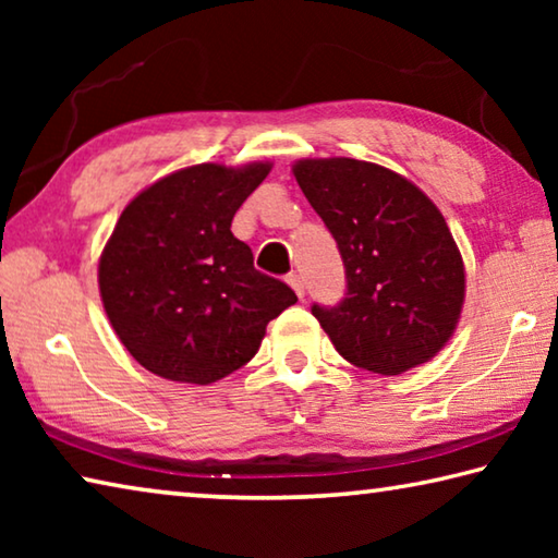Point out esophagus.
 Listing matches in <instances>:
<instances>
[{
  "instance_id": "esophagus-1",
  "label": "esophagus",
  "mask_w": 558,
  "mask_h": 558,
  "mask_svg": "<svg viewBox=\"0 0 558 558\" xmlns=\"http://www.w3.org/2000/svg\"><path fill=\"white\" fill-rule=\"evenodd\" d=\"M288 282H290V288L298 292L300 300L305 298V280H302L300 276H295V272H292V276H288Z\"/></svg>"
}]
</instances>
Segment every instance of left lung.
<instances>
[{
  "mask_svg": "<svg viewBox=\"0 0 558 558\" xmlns=\"http://www.w3.org/2000/svg\"><path fill=\"white\" fill-rule=\"evenodd\" d=\"M292 172L344 263V298L313 305L337 352L384 376L436 356L465 298L460 251L436 204L362 159H302Z\"/></svg>",
  "mask_w": 558,
  "mask_h": 558,
  "instance_id": "1",
  "label": "left lung"
}]
</instances>
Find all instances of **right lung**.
Here are the masks:
<instances>
[{
    "label": "right lung",
    "instance_id": "obj_1",
    "mask_svg": "<svg viewBox=\"0 0 558 558\" xmlns=\"http://www.w3.org/2000/svg\"><path fill=\"white\" fill-rule=\"evenodd\" d=\"M270 165H196L132 199L100 256V298L128 352L157 376L214 384L258 352L295 290L253 268L233 214Z\"/></svg>",
    "mask_w": 558,
    "mask_h": 558
}]
</instances>
